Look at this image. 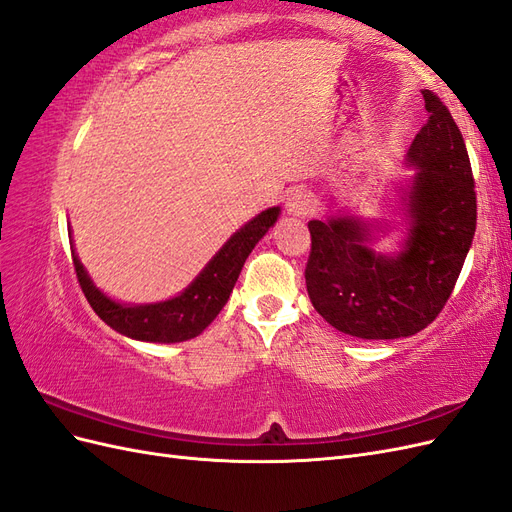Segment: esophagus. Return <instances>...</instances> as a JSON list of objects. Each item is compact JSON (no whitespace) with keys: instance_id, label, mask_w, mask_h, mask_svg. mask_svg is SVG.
<instances>
[{"instance_id":"obj_1","label":"esophagus","mask_w":512,"mask_h":512,"mask_svg":"<svg viewBox=\"0 0 512 512\" xmlns=\"http://www.w3.org/2000/svg\"><path fill=\"white\" fill-rule=\"evenodd\" d=\"M286 211L290 215H299V218H305V215L314 211L312 194H307L305 190H294L286 200Z\"/></svg>"}]
</instances>
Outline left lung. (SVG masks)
<instances>
[{
    "label": "left lung",
    "instance_id": "1",
    "mask_svg": "<svg viewBox=\"0 0 512 512\" xmlns=\"http://www.w3.org/2000/svg\"><path fill=\"white\" fill-rule=\"evenodd\" d=\"M429 119L408 162L410 232L397 256L367 247L352 218L312 220L307 294L331 327L361 339L410 337L436 320L457 284L476 230V192L466 143L442 100L425 89Z\"/></svg>",
    "mask_w": 512,
    "mask_h": 512
}]
</instances>
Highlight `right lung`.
Masks as SVG:
<instances>
[{
  "label": "right lung",
  "mask_w": 512,
  "mask_h": 512,
  "mask_svg": "<svg viewBox=\"0 0 512 512\" xmlns=\"http://www.w3.org/2000/svg\"><path fill=\"white\" fill-rule=\"evenodd\" d=\"M277 215H280V207H271L258 213L254 220L239 228L224 243L222 250L209 260V265L200 271L196 280L179 297L162 303L121 305L108 299L89 280L87 271L83 269L72 247L74 271L89 305L117 333L156 344L185 342V339L203 333L213 318L222 312L232 288L237 284L245 258L252 254L254 245L267 235Z\"/></svg>",
  "instance_id": "right-lung-1"
}]
</instances>
